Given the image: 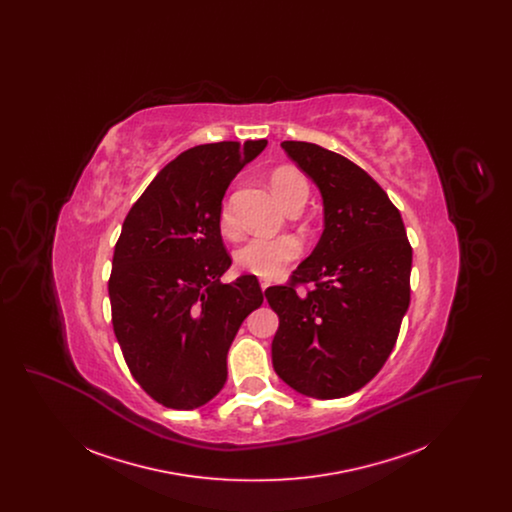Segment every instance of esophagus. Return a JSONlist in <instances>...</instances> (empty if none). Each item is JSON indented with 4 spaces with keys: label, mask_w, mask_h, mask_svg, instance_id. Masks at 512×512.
I'll use <instances>...</instances> for the list:
<instances>
[{
    "label": "esophagus",
    "mask_w": 512,
    "mask_h": 512,
    "mask_svg": "<svg viewBox=\"0 0 512 512\" xmlns=\"http://www.w3.org/2000/svg\"><path fill=\"white\" fill-rule=\"evenodd\" d=\"M268 286H270V282H267V280H261V290H263V292L267 290Z\"/></svg>",
    "instance_id": "obj_1"
}]
</instances>
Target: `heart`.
<instances>
[{"instance_id": "obj_1", "label": "heart", "mask_w": 512, "mask_h": 512, "mask_svg": "<svg viewBox=\"0 0 512 512\" xmlns=\"http://www.w3.org/2000/svg\"><path fill=\"white\" fill-rule=\"evenodd\" d=\"M270 186L276 199L282 203L286 211L295 205H305L309 197L307 178L293 167H280L272 172ZM219 224L224 236L238 234V224L228 203L220 207ZM301 251L303 247L295 236L253 238L236 249L234 263L236 267L242 268L249 274L261 276V278H274L280 272H284V268L301 255Z\"/></svg>"}]
</instances>
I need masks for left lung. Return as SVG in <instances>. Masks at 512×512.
I'll list each match as a JSON object with an SVG mask.
<instances>
[{
  "label": "left lung",
  "instance_id": "obj_1",
  "mask_svg": "<svg viewBox=\"0 0 512 512\" xmlns=\"http://www.w3.org/2000/svg\"><path fill=\"white\" fill-rule=\"evenodd\" d=\"M282 147L320 190L324 232L290 284L265 292L280 318L272 366L293 390L338 399L390 357L411 301L413 247L401 213L361 167L317 144ZM309 281L313 291L296 292Z\"/></svg>",
  "mask_w": 512,
  "mask_h": 512
}]
</instances>
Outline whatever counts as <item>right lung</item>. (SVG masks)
<instances>
[{
  "label": "right lung",
  "instance_id": "add662e5",
  "mask_svg": "<svg viewBox=\"0 0 512 512\" xmlns=\"http://www.w3.org/2000/svg\"><path fill=\"white\" fill-rule=\"evenodd\" d=\"M267 140L203 144L180 153L132 205L109 278L113 330L136 382L157 403L192 411L226 382V355L261 307L257 276L230 284L220 236L222 197Z\"/></svg>",
  "mask_w": 512,
  "mask_h": 512
}]
</instances>
